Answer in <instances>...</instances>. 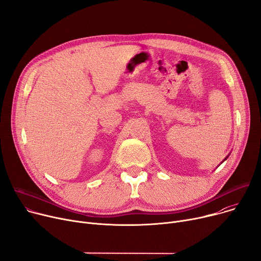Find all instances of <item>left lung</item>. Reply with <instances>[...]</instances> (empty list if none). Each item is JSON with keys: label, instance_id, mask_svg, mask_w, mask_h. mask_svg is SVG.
<instances>
[{"label": "left lung", "instance_id": "obj_1", "mask_svg": "<svg viewBox=\"0 0 261 261\" xmlns=\"http://www.w3.org/2000/svg\"><path fill=\"white\" fill-rule=\"evenodd\" d=\"M227 158H228V156H227ZM227 158H226V159H227ZM226 159H225V160H226ZM225 160H224V161H225ZM224 161H223V162H224Z\"/></svg>", "mask_w": 261, "mask_h": 261}]
</instances>
